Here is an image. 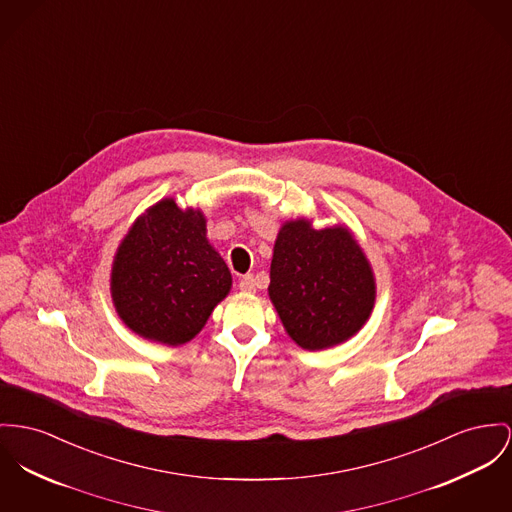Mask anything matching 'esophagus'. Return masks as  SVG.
I'll return each mask as SVG.
<instances>
[{"mask_svg": "<svg viewBox=\"0 0 512 512\" xmlns=\"http://www.w3.org/2000/svg\"><path fill=\"white\" fill-rule=\"evenodd\" d=\"M256 287H258V283H256V277L252 273H248L240 279L239 289L242 293H256Z\"/></svg>", "mask_w": 512, "mask_h": 512, "instance_id": "esophagus-1", "label": "esophagus"}]
</instances>
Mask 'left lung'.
Masks as SVG:
<instances>
[{
  "mask_svg": "<svg viewBox=\"0 0 512 512\" xmlns=\"http://www.w3.org/2000/svg\"><path fill=\"white\" fill-rule=\"evenodd\" d=\"M268 295L287 336L320 351L365 326L375 308V272L347 225L314 229L297 217L277 233Z\"/></svg>",
  "mask_w": 512,
  "mask_h": 512,
  "instance_id": "1",
  "label": "left lung"
}]
</instances>
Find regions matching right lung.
<instances>
[{"instance_id":"right-lung-1","label":"right lung","mask_w":512,"mask_h":512,"mask_svg":"<svg viewBox=\"0 0 512 512\" xmlns=\"http://www.w3.org/2000/svg\"><path fill=\"white\" fill-rule=\"evenodd\" d=\"M233 277L207 240L204 211L163 198L147 207L120 240L110 295L120 320L143 340H194L231 291Z\"/></svg>"}]
</instances>
